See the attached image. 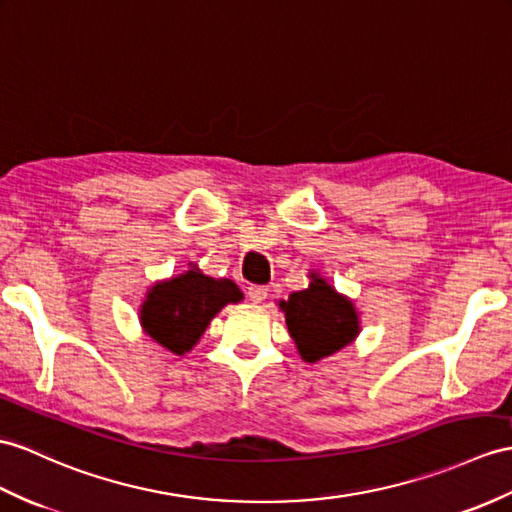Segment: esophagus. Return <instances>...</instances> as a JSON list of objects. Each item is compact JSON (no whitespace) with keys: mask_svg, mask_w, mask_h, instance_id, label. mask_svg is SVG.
<instances>
[{"mask_svg":"<svg viewBox=\"0 0 512 512\" xmlns=\"http://www.w3.org/2000/svg\"><path fill=\"white\" fill-rule=\"evenodd\" d=\"M269 295V289L265 284H249L247 286V297L252 299L254 304H263Z\"/></svg>","mask_w":512,"mask_h":512,"instance_id":"1","label":"esophagus"}]
</instances>
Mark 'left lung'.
Masks as SVG:
<instances>
[{"label":"left lung","instance_id":"left-lung-1","mask_svg":"<svg viewBox=\"0 0 512 512\" xmlns=\"http://www.w3.org/2000/svg\"><path fill=\"white\" fill-rule=\"evenodd\" d=\"M310 278L313 282L308 289L291 293L280 308L299 354L308 363H315L356 339L358 317L350 299L336 293L315 273Z\"/></svg>","mask_w":512,"mask_h":512}]
</instances>
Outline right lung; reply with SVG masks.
I'll list each match as a JSON object with an SVG mask.
<instances>
[{
    "label": "right lung",
    "mask_w": 512,
    "mask_h": 512,
    "mask_svg": "<svg viewBox=\"0 0 512 512\" xmlns=\"http://www.w3.org/2000/svg\"><path fill=\"white\" fill-rule=\"evenodd\" d=\"M239 299L241 291L232 280H215L193 269L156 284L143 304L141 321L154 341L173 354H184L199 341L210 319Z\"/></svg>",
    "instance_id": "right-lung-1"
}]
</instances>
